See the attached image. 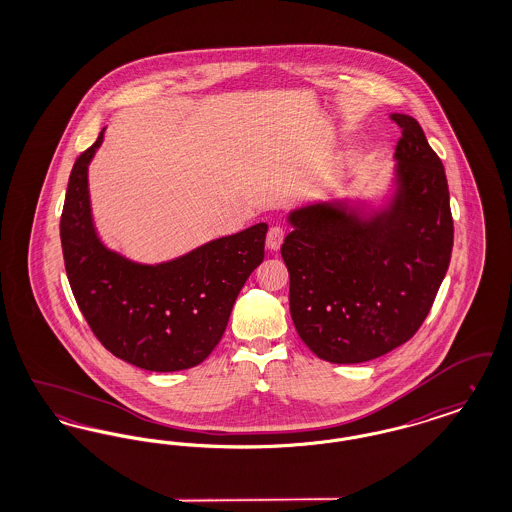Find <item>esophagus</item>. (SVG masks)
<instances>
[{
	"instance_id": "esophagus-1",
	"label": "esophagus",
	"mask_w": 512,
	"mask_h": 512,
	"mask_svg": "<svg viewBox=\"0 0 512 512\" xmlns=\"http://www.w3.org/2000/svg\"><path fill=\"white\" fill-rule=\"evenodd\" d=\"M284 242V228L282 226H270L267 232V247L270 251L280 249V245Z\"/></svg>"
}]
</instances>
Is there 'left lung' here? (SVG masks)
<instances>
[{"label": "left lung", "mask_w": 512, "mask_h": 512, "mask_svg": "<svg viewBox=\"0 0 512 512\" xmlns=\"http://www.w3.org/2000/svg\"><path fill=\"white\" fill-rule=\"evenodd\" d=\"M401 138L393 192L380 209L349 199L293 209L282 244L290 313L305 345L328 363L355 365L411 340L451 261L453 217L445 169L424 130L393 113Z\"/></svg>", "instance_id": "1"}]
</instances>
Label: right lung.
I'll use <instances>...</instances> for the list:
<instances>
[{
  "mask_svg": "<svg viewBox=\"0 0 512 512\" xmlns=\"http://www.w3.org/2000/svg\"><path fill=\"white\" fill-rule=\"evenodd\" d=\"M103 132L76 159L61 215V247L74 299L115 357L151 372L192 368L217 347L245 280L263 263L267 222L165 263L126 259L103 245L92 219L88 165Z\"/></svg>",
  "mask_w": 512,
  "mask_h": 512,
  "instance_id": "obj_1",
  "label": "right lung"
}]
</instances>
